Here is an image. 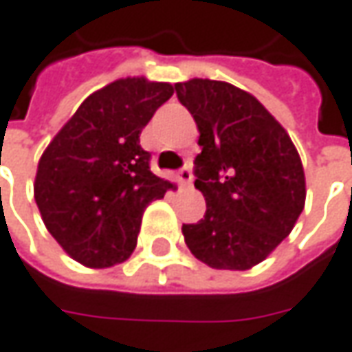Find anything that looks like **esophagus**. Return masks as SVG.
Masks as SVG:
<instances>
[{
  "instance_id": "esophagus-1",
  "label": "esophagus",
  "mask_w": 352,
  "mask_h": 352,
  "mask_svg": "<svg viewBox=\"0 0 352 352\" xmlns=\"http://www.w3.org/2000/svg\"><path fill=\"white\" fill-rule=\"evenodd\" d=\"M179 181H181L183 185H191L192 183V171L189 165H185V167L179 169Z\"/></svg>"
}]
</instances>
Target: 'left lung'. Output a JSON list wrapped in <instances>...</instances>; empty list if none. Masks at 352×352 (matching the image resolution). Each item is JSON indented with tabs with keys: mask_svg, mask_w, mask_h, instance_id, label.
I'll return each mask as SVG.
<instances>
[{
	"mask_svg": "<svg viewBox=\"0 0 352 352\" xmlns=\"http://www.w3.org/2000/svg\"><path fill=\"white\" fill-rule=\"evenodd\" d=\"M201 131L195 187L205 217L183 224L195 258L217 270H248L287 236L305 205L296 146L252 94L221 80L175 85Z\"/></svg>",
	"mask_w": 352,
	"mask_h": 352,
	"instance_id": "left-lung-1",
	"label": "left lung"
}]
</instances>
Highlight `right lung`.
I'll use <instances>...</instances> for the list:
<instances>
[{"label": "right lung", "instance_id": "right-lung-1", "mask_svg": "<svg viewBox=\"0 0 352 352\" xmlns=\"http://www.w3.org/2000/svg\"><path fill=\"white\" fill-rule=\"evenodd\" d=\"M173 96L167 82L122 78L90 94L38 161L35 201L53 238L80 264L130 258L146 206L173 185L151 173L140 133Z\"/></svg>", "mask_w": 352, "mask_h": 352}]
</instances>
